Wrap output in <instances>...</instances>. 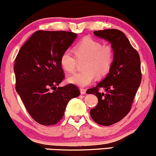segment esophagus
Here are the masks:
<instances>
[{
	"label": "esophagus",
	"instance_id": "obj_1",
	"mask_svg": "<svg viewBox=\"0 0 156 156\" xmlns=\"http://www.w3.org/2000/svg\"><path fill=\"white\" fill-rule=\"evenodd\" d=\"M80 94H86V92H87V90H86L85 89H80Z\"/></svg>",
	"mask_w": 156,
	"mask_h": 156
}]
</instances>
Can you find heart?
Listing matches in <instances>:
<instances>
[{"label":"heart","mask_w":156,"mask_h":156,"mask_svg":"<svg viewBox=\"0 0 156 156\" xmlns=\"http://www.w3.org/2000/svg\"><path fill=\"white\" fill-rule=\"evenodd\" d=\"M74 53L66 50L60 57L62 69L67 73L76 69L78 61H84V70L71 75L68 82L80 87L92 83L95 76L102 78L110 71L114 60V48L112 44H103L101 41L92 37H85L74 48Z\"/></svg>","instance_id":"b5f03b06"}]
</instances>
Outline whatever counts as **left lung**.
Wrapping results in <instances>:
<instances>
[{
	"label": "left lung",
	"instance_id": "left-lung-1",
	"mask_svg": "<svg viewBox=\"0 0 156 156\" xmlns=\"http://www.w3.org/2000/svg\"><path fill=\"white\" fill-rule=\"evenodd\" d=\"M94 34L111 42L114 48V60L107 76L96 87L88 89L95 94L98 103L90 110L92 119L98 124L112 125L129 113L141 80L139 53L132 47L122 31L117 29L94 31ZM103 88L105 93L99 89Z\"/></svg>",
	"mask_w": 156,
	"mask_h": 156
}]
</instances>
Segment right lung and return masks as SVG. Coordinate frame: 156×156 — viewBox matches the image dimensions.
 Returning a JSON list of instances; mask_svg holds the SVG:
<instances>
[{
	"label": "right lung",
	"mask_w": 156,
	"mask_h": 156,
	"mask_svg": "<svg viewBox=\"0 0 156 156\" xmlns=\"http://www.w3.org/2000/svg\"><path fill=\"white\" fill-rule=\"evenodd\" d=\"M76 37L73 32L37 31L17 53L14 68L16 91L27 112L39 124H56L68 102L80 95L73 83L57 87L64 78L61 55Z\"/></svg>",
	"instance_id": "1"
}]
</instances>
